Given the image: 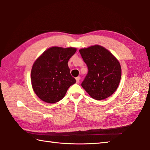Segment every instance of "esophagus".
Returning a JSON list of instances; mask_svg holds the SVG:
<instances>
[{"instance_id":"esophagus-1","label":"esophagus","mask_w":150,"mask_h":150,"mask_svg":"<svg viewBox=\"0 0 150 150\" xmlns=\"http://www.w3.org/2000/svg\"><path fill=\"white\" fill-rule=\"evenodd\" d=\"M80 82V77L78 76V77H76V83H79Z\"/></svg>"}]
</instances>
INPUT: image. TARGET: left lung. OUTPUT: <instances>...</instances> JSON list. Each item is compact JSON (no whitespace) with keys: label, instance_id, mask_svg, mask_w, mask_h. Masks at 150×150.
I'll use <instances>...</instances> for the list:
<instances>
[{"label":"left lung","instance_id":"left-lung-1","mask_svg":"<svg viewBox=\"0 0 150 150\" xmlns=\"http://www.w3.org/2000/svg\"><path fill=\"white\" fill-rule=\"evenodd\" d=\"M79 52L88 68L82 87L95 100H104L116 91L121 80L119 61L100 45L82 48Z\"/></svg>","mask_w":150,"mask_h":150}]
</instances>
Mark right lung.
I'll return each mask as SVG.
<instances>
[{
  "instance_id": "obj_1",
  "label": "right lung",
  "mask_w": 150,
  "mask_h": 150,
  "mask_svg": "<svg viewBox=\"0 0 150 150\" xmlns=\"http://www.w3.org/2000/svg\"><path fill=\"white\" fill-rule=\"evenodd\" d=\"M76 51V48L73 47H50L34 62L31 69V83L41 100L49 103L59 102L76 82L68 65Z\"/></svg>"
}]
</instances>
